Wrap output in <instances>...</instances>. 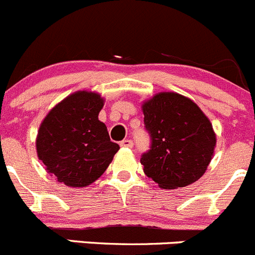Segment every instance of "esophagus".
<instances>
[{
  "mask_svg": "<svg viewBox=\"0 0 255 255\" xmlns=\"http://www.w3.org/2000/svg\"><path fill=\"white\" fill-rule=\"evenodd\" d=\"M132 145H134V142H132L130 139H125L120 142V146L123 147H132Z\"/></svg>",
  "mask_w": 255,
  "mask_h": 255,
  "instance_id": "esophagus-1",
  "label": "esophagus"
}]
</instances>
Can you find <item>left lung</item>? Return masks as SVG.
<instances>
[{
  "label": "left lung",
  "mask_w": 255,
  "mask_h": 255,
  "mask_svg": "<svg viewBox=\"0 0 255 255\" xmlns=\"http://www.w3.org/2000/svg\"><path fill=\"white\" fill-rule=\"evenodd\" d=\"M141 109L151 137L150 150L140 160L144 173L162 189L183 188L202 178L217 145L208 116L176 93L156 94Z\"/></svg>",
  "instance_id": "obj_1"
}]
</instances>
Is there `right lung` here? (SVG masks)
<instances>
[{"label": "right lung", "mask_w": 255, "mask_h": 255, "mask_svg": "<svg viewBox=\"0 0 255 255\" xmlns=\"http://www.w3.org/2000/svg\"><path fill=\"white\" fill-rule=\"evenodd\" d=\"M104 100L94 91H76L53 106L42 120L36 151L48 174L71 188L98 180L120 149L99 120Z\"/></svg>", "instance_id": "obj_1"}]
</instances>
